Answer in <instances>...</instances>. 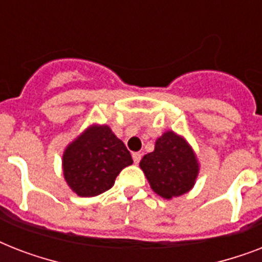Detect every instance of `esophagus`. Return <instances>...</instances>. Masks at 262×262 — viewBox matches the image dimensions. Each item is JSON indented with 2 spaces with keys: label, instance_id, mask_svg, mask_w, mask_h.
<instances>
[{
  "label": "esophagus",
  "instance_id": "esophagus-1",
  "mask_svg": "<svg viewBox=\"0 0 262 262\" xmlns=\"http://www.w3.org/2000/svg\"><path fill=\"white\" fill-rule=\"evenodd\" d=\"M132 158H133V162L137 164L140 160H141V154H140V152H133V154H132Z\"/></svg>",
  "mask_w": 262,
  "mask_h": 262
}]
</instances>
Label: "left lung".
Instances as JSON below:
<instances>
[{"label":"left lung","instance_id":"8db88e82","mask_svg":"<svg viewBox=\"0 0 262 262\" xmlns=\"http://www.w3.org/2000/svg\"><path fill=\"white\" fill-rule=\"evenodd\" d=\"M140 167L152 190L167 200L191 190L200 170L193 148L172 130L156 140L155 149L144 156Z\"/></svg>","mask_w":262,"mask_h":262}]
</instances>
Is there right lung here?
Returning <instances> with one entry per match:
<instances>
[{
  "instance_id": "right-lung-1",
  "label": "right lung",
  "mask_w": 262,
  "mask_h": 262,
  "mask_svg": "<svg viewBox=\"0 0 262 262\" xmlns=\"http://www.w3.org/2000/svg\"><path fill=\"white\" fill-rule=\"evenodd\" d=\"M133 163L130 152L107 125H92L63 151L68 186L80 197L108 190L121 170Z\"/></svg>"
}]
</instances>
